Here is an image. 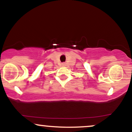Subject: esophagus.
<instances>
[{
    "mask_svg": "<svg viewBox=\"0 0 132 132\" xmlns=\"http://www.w3.org/2000/svg\"><path fill=\"white\" fill-rule=\"evenodd\" d=\"M62 65H63V66H66V63H63V64H62Z\"/></svg>",
    "mask_w": 132,
    "mask_h": 132,
    "instance_id": "1",
    "label": "esophagus"
}]
</instances>
